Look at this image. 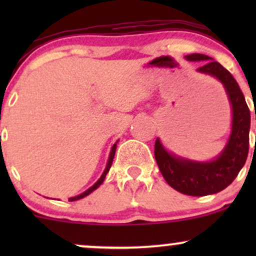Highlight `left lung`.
<instances>
[{
    "mask_svg": "<svg viewBox=\"0 0 256 256\" xmlns=\"http://www.w3.org/2000/svg\"><path fill=\"white\" fill-rule=\"evenodd\" d=\"M189 61H207L198 72L216 77L224 85L232 107L231 134L224 150L212 161L198 162L176 156L155 142V160L170 186L190 196H206L228 188L244 166L249 150L250 112L238 84L228 70L204 54L186 55Z\"/></svg>",
    "mask_w": 256,
    "mask_h": 256,
    "instance_id": "obj_1",
    "label": "left lung"
}]
</instances>
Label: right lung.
I'll list each match as a JSON object with an SVG mask.
<instances>
[{
    "mask_svg": "<svg viewBox=\"0 0 256 256\" xmlns=\"http://www.w3.org/2000/svg\"><path fill=\"white\" fill-rule=\"evenodd\" d=\"M116 143H118V142H116ZM116 144H114L113 146H112V150H110V158H108L107 166H106V168H104V173H102L101 178H100L96 182V183L92 185V186L89 188V189H88L86 192H84L83 194H80V195H78V196H74V198H70V201H77V200H80V198H85V196H88V195H89V194L92 192L94 190H96V189H98V188L100 186V185H101L102 183H104V178H106V174H107L108 171H110V166H112V162H113L114 155H116Z\"/></svg>",
    "mask_w": 256,
    "mask_h": 256,
    "instance_id": "1",
    "label": "right lung"
}]
</instances>
